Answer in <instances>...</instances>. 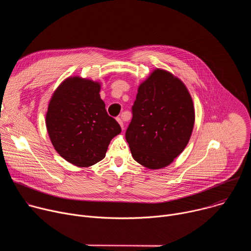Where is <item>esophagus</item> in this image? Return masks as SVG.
<instances>
[{
	"label": "esophagus",
	"mask_w": 251,
	"mask_h": 251,
	"mask_svg": "<svg viewBox=\"0 0 251 251\" xmlns=\"http://www.w3.org/2000/svg\"><path fill=\"white\" fill-rule=\"evenodd\" d=\"M116 120H117V122L119 123V125L121 126V128H122V129H124V123H123V120H122L121 118H117Z\"/></svg>",
	"instance_id": "esophagus-1"
}]
</instances>
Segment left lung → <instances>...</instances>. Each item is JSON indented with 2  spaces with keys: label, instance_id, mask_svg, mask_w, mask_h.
I'll return each instance as SVG.
<instances>
[{
  "label": "left lung",
  "instance_id": "1",
  "mask_svg": "<svg viewBox=\"0 0 251 251\" xmlns=\"http://www.w3.org/2000/svg\"><path fill=\"white\" fill-rule=\"evenodd\" d=\"M132 113L126 140L140 165L163 169L185 150L195 125V107L185 83L170 71L156 68L141 82Z\"/></svg>",
  "mask_w": 251,
  "mask_h": 251
}]
</instances>
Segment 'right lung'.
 Here are the masks:
<instances>
[{"label":"right lung","mask_w":251,"mask_h":251,"mask_svg":"<svg viewBox=\"0 0 251 251\" xmlns=\"http://www.w3.org/2000/svg\"><path fill=\"white\" fill-rule=\"evenodd\" d=\"M101 82L78 75L65 78L53 91L46 114L55 151L68 163L87 168L104 159L110 141L121 133L106 112Z\"/></svg>","instance_id":"add662e5"}]
</instances>
